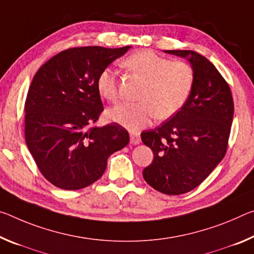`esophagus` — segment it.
I'll return each mask as SVG.
<instances>
[{
  "mask_svg": "<svg viewBox=\"0 0 254 254\" xmlns=\"http://www.w3.org/2000/svg\"><path fill=\"white\" fill-rule=\"evenodd\" d=\"M130 141L133 144H139L141 142V138H140V132L139 131H130Z\"/></svg>",
  "mask_w": 254,
  "mask_h": 254,
  "instance_id": "1",
  "label": "esophagus"
}]
</instances>
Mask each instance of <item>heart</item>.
<instances>
[{"label":"heart","mask_w":254,"mask_h":254,"mask_svg":"<svg viewBox=\"0 0 254 254\" xmlns=\"http://www.w3.org/2000/svg\"><path fill=\"white\" fill-rule=\"evenodd\" d=\"M123 65L146 80L141 99L126 103L108 112V118L130 128L148 126L156 116L166 120L182 110L194 87V71L190 64L172 61L152 51H140L124 60ZM97 90L107 102L120 98L118 73L105 67L97 76Z\"/></svg>","instance_id":"b5f03b06"}]
</instances>
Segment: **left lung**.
Masks as SVG:
<instances>
[{
	"mask_svg": "<svg viewBox=\"0 0 254 254\" xmlns=\"http://www.w3.org/2000/svg\"><path fill=\"white\" fill-rule=\"evenodd\" d=\"M165 52L188 58L194 87L178 114L141 133L142 142L155 155L142 175L155 190L178 195L202 183L224 158L234 103L226 80L204 56L193 51Z\"/></svg>",
	"mask_w": 254,
	"mask_h": 254,
	"instance_id": "1",
	"label": "left lung"
}]
</instances>
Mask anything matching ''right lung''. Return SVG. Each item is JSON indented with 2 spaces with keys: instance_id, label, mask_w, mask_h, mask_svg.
Returning a JSON list of instances; mask_svg holds the SVG:
<instances>
[{
  "instance_id": "obj_1",
  "label": "right lung",
  "mask_w": 254,
  "mask_h": 254,
  "mask_svg": "<svg viewBox=\"0 0 254 254\" xmlns=\"http://www.w3.org/2000/svg\"><path fill=\"white\" fill-rule=\"evenodd\" d=\"M130 46L72 47L43 64L25 103V139L39 172L63 190L102 178L107 158L130 141L118 123L96 126L104 106L97 76Z\"/></svg>"
}]
</instances>
